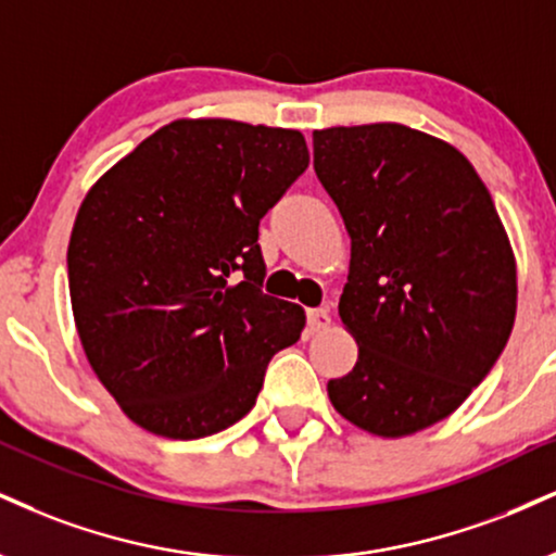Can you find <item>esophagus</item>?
Masks as SVG:
<instances>
[{
	"label": "esophagus",
	"mask_w": 556,
	"mask_h": 556,
	"mask_svg": "<svg viewBox=\"0 0 556 556\" xmlns=\"http://www.w3.org/2000/svg\"><path fill=\"white\" fill-rule=\"evenodd\" d=\"M305 318H307V331H311V333L324 331L326 326H329V320H331L326 307H311V311L305 313Z\"/></svg>",
	"instance_id": "obj_1"
}]
</instances>
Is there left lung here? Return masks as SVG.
Returning <instances> with one entry per match:
<instances>
[{
  "instance_id": "8db88e82",
  "label": "left lung",
  "mask_w": 556,
  "mask_h": 556,
  "mask_svg": "<svg viewBox=\"0 0 556 556\" xmlns=\"http://www.w3.org/2000/svg\"><path fill=\"white\" fill-rule=\"evenodd\" d=\"M313 168L352 238L339 316L359 354L331 404L383 438L425 430L513 331L515 258L490 191L456 147L401 124L313 131Z\"/></svg>"
}]
</instances>
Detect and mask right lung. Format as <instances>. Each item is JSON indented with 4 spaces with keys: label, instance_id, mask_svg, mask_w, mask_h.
Masks as SVG:
<instances>
[{
    "label": "right lung",
    "instance_id": "add662e5",
    "mask_svg": "<svg viewBox=\"0 0 556 556\" xmlns=\"http://www.w3.org/2000/svg\"><path fill=\"white\" fill-rule=\"evenodd\" d=\"M307 163L300 131L173 122L85 197L66 251L79 342L147 432L227 430L300 339L303 307L261 290L258 223Z\"/></svg>",
    "mask_w": 556,
    "mask_h": 556
}]
</instances>
